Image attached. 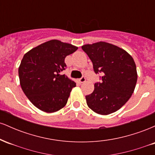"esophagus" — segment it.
<instances>
[{"label": "esophagus", "mask_w": 155, "mask_h": 155, "mask_svg": "<svg viewBox=\"0 0 155 155\" xmlns=\"http://www.w3.org/2000/svg\"><path fill=\"white\" fill-rule=\"evenodd\" d=\"M85 81H86V78H85L84 76H82V77H81V79H79V83H81H81H84Z\"/></svg>", "instance_id": "obj_1"}]
</instances>
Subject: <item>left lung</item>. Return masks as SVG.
I'll use <instances>...</instances> for the list:
<instances>
[{
  "mask_svg": "<svg viewBox=\"0 0 155 155\" xmlns=\"http://www.w3.org/2000/svg\"><path fill=\"white\" fill-rule=\"evenodd\" d=\"M81 49L93 64L95 74H102L101 82L86 95L87 104L95 113L108 115L124 106L134 92L137 82L134 60L123 49L100 41L85 44Z\"/></svg>",
  "mask_w": 155,
  "mask_h": 155,
  "instance_id": "obj_1",
  "label": "left lung"
}]
</instances>
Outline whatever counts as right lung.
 I'll list each match as a JSON object with an SVG mask.
<instances>
[{
    "label": "right lung",
    "instance_id": "obj_1",
    "mask_svg": "<svg viewBox=\"0 0 155 155\" xmlns=\"http://www.w3.org/2000/svg\"><path fill=\"white\" fill-rule=\"evenodd\" d=\"M78 49L72 44L51 40L25 54L19 67L22 90L36 108L47 113L59 111L67 104L76 83L65 74V58Z\"/></svg>",
    "mask_w": 155,
    "mask_h": 155
}]
</instances>
